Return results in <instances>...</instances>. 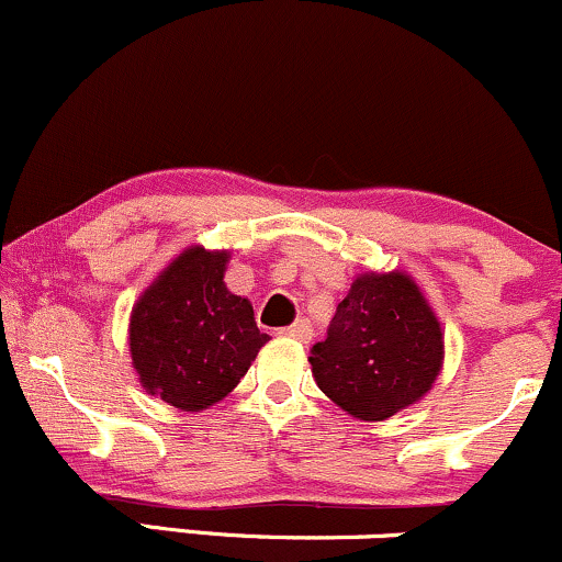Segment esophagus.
I'll use <instances>...</instances> for the list:
<instances>
[{
  "instance_id": "obj_1",
  "label": "esophagus",
  "mask_w": 562,
  "mask_h": 562,
  "mask_svg": "<svg viewBox=\"0 0 562 562\" xmlns=\"http://www.w3.org/2000/svg\"><path fill=\"white\" fill-rule=\"evenodd\" d=\"M280 333H282V336H288V338H295V341H301V344L312 341V325H310V319H299V323L288 325V328H282Z\"/></svg>"
}]
</instances>
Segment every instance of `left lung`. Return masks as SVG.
<instances>
[{
    "label": "left lung",
    "mask_w": 562,
    "mask_h": 562,
    "mask_svg": "<svg viewBox=\"0 0 562 562\" xmlns=\"http://www.w3.org/2000/svg\"><path fill=\"white\" fill-rule=\"evenodd\" d=\"M310 362L333 403L366 422H384L431 390L442 368V330L408 274H362Z\"/></svg>",
    "instance_id": "obj_1"
}]
</instances>
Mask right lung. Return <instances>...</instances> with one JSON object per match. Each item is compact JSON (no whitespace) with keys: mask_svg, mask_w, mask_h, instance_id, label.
Masks as SVG:
<instances>
[{"mask_svg":"<svg viewBox=\"0 0 562 562\" xmlns=\"http://www.w3.org/2000/svg\"><path fill=\"white\" fill-rule=\"evenodd\" d=\"M226 258L183 250L133 306V366L146 392L172 408L202 411L224 400L269 341L250 301L226 291Z\"/></svg>","mask_w":562,"mask_h":562,"instance_id":"right-lung-1","label":"right lung"}]
</instances>
